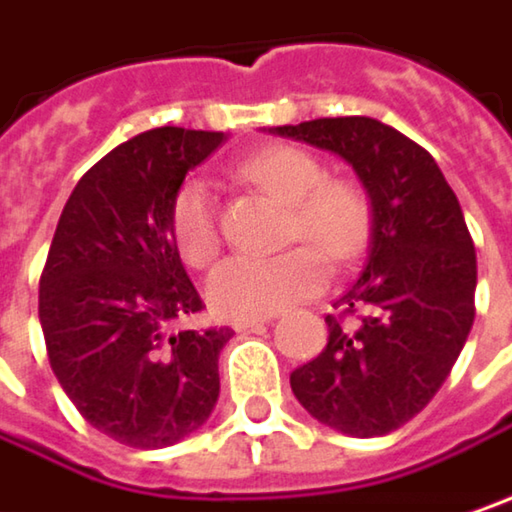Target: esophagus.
I'll return each mask as SVG.
<instances>
[{
	"mask_svg": "<svg viewBox=\"0 0 512 512\" xmlns=\"http://www.w3.org/2000/svg\"><path fill=\"white\" fill-rule=\"evenodd\" d=\"M275 316H252V318H234L231 321V327L237 330V333H243V330H252V327H260V324H266V321H272Z\"/></svg>",
	"mask_w": 512,
	"mask_h": 512,
	"instance_id": "1",
	"label": "esophagus"
}]
</instances>
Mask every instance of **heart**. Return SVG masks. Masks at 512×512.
I'll list each match as a JSON object with an SVG mask.
<instances>
[{"instance_id":"b5f03b06","label":"heart","mask_w":512,"mask_h":512,"mask_svg":"<svg viewBox=\"0 0 512 512\" xmlns=\"http://www.w3.org/2000/svg\"><path fill=\"white\" fill-rule=\"evenodd\" d=\"M240 176L289 205L286 240H307L281 255H231L208 275V304L228 318L272 316L327 284V263L345 266L365 252L371 202L350 179H327L324 165L301 147H266L240 165ZM179 255L205 266L220 249L217 199L205 179L191 176L170 205ZM316 245V253L312 246Z\"/></svg>"}]
</instances>
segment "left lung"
I'll return each mask as SVG.
<instances>
[{"label": "left lung", "mask_w": 512, "mask_h": 512, "mask_svg": "<svg viewBox=\"0 0 512 512\" xmlns=\"http://www.w3.org/2000/svg\"><path fill=\"white\" fill-rule=\"evenodd\" d=\"M272 133L336 153L371 199L368 263L333 304L365 316L356 327L324 318L327 347L289 374L292 394L342 435H388L429 406L472 330L478 269L464 211L435 159L376 118H316Z\"/></svg>", "instance_id": "left-lung-1"}]
</instances>
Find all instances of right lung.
Instances as JSON below:
<instances>
[{
    "label": "right lung",
    "mask_w": 512,
    "mask_h": 512,
    "mask_svg": "<svg viewBox=\"0 0 512 512\" xmlns=\"http://www.w3.org/2000/svg\"><path fill=\"white\" fill-rule=\"evenodd\" d=\"M226 133L156 127L118 144L69 196L40 278L51 371L75 408L133 449L173 446L220 397L228 327L176 330L205 304L170 231L188 170Z\"/></svg>",
    "instance_id": "obj_1"
}]
</instances>
